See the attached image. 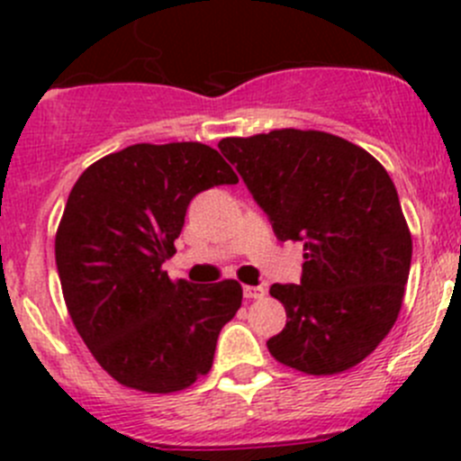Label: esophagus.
I'll list each match as a JSON object with an SVG mask.
<instances>
[{
	"label": "esophagus",
	"instance_id": "obj_1",
	"mask_svg": "<svg viewBox=\"0 0 461 461\" xmlns=\"http://www.w3.org/2000/svg\"><path fill=\"white\" fill-rule=\"evenodd\" d=\"M265 292H267V290H265L263 285H245L243 287L245 299H263Z\"/></svg>",
	"mask_w": 461,
	"mask_h": 461
}]
</instances>
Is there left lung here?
Returning a JSON list of instances; mask_svg holds the SVG:
<instances>
[{"instance_id": "1", "label": "left lung", "mask_w": 461, "mask_h": 461, "mask_svg": "<svg viewBox=\"0 0 461 461\" xmlns=\"http://www.w3.org/2000/svg\"><path fill=\"white\" fill-rule=\"evenodd\" d=\"M278 240L303 243L301 283H274L287 323L267 341L283 366L337 375L361 364L402 310L412 239L388 171L366 149L323 131L225 138Z\"/></svg>"}]
</instances>
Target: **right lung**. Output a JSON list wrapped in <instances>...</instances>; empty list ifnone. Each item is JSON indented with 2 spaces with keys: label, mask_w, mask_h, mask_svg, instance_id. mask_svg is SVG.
I'll return each mask as SVG.
<instances>
[{
  "label": "right lung",
  "mask_w": 461,
  "mask_h": 461,
  "mask_svg": "<svg viewBox=\"0 0 461 461\" xmlns=\"http://www.w3.org/2000/svg\"><path fill=\"white\" fill-rule=\"evenodd\" d=\"M239 176L201 142L131 144L93 162L68 194L55 263L73 325L97 364L142 393H176L209 373L243 287L171 281L162 263L196 194Z\"/></svg>",
  "instance_id": "add662e5"
}]
</instances>
